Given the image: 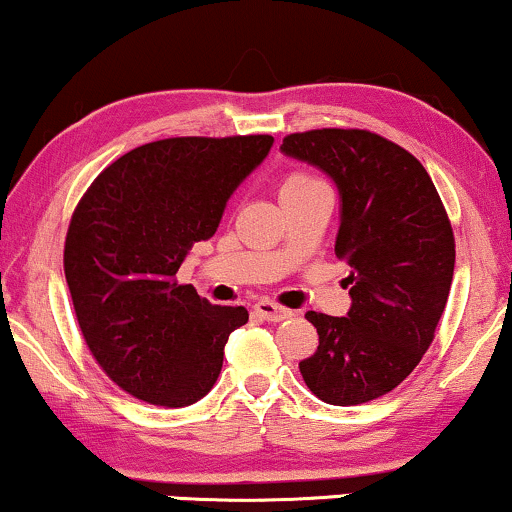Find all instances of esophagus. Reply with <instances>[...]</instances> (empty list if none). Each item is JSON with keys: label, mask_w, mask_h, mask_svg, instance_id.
<instances>
[{"label": "esophagus", "mask_w": 512, "mask_h": 512, "mask_svg": "<svg viewBox=\"0 0 512 512\" xmlns=\"http://www.w3.org/2000/svg\"><path fill=\"white\" fill-rule=\"evenodd\" d=\"M255 312L262 316V319L267 321H283V319H290L293 316V312L286 307H281V304L271 302V300H260L255 304Z\"/></svg>", "instance_id": "34e87169"}]
</instances>
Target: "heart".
Listing matches in <instances>:
<instances>
[{"mask_svg": "<svg viewBox=\"0 0 512 512\" xmlns=\"http://www.w3.org/2000/svg\"><path fill=\"white\" fill-rule=\"evenodd\" d=\"M316 186H323L321 179H316L314 174H309V172L295 170V172H288L286 179H283L281 196H297V193L316 189Z\"/></svg>", "mask_w": 512, "mask_h": 512, "instance_id": "heart-1", "label": "heart"}]
</instances>
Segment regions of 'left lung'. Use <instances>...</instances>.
<instances>
[{"mask_svg": "<svg viewBox=\"0 0 512 512\" xmlns=\"http://www.w3.org/2000/svg\"><path fill=\"white\" fill-rule=\"evenodd\" d=\"M281 151L335 179V255L352 267L347 316L304 314L319 347L300 373L326 404H366L406 380L435 340L454 278V229L420 160L380 134L309 129L288 134Z\"/></svg>", "mask_w": 512, "mask_h": 512, "instance_id": "left-lung-1", "label": "left lung"}]
</instances>
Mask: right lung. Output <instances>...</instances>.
<instances>
[{"label":"right lung","mask_w":512,"mask_h":512,"mask_svg":"<svg viewBox=\"0 0 512 512\" xmlns=\"http://www.w3.org/2000/svg\"><path fill=\"white\" fill-rule=\"evenodd\" d=\"M271 144L269 134L151 141L108 165L77 203L63 245L75 316L96 364L132 397L179 409L215 385L248 309L208 302L177 271Z\"/></svg>","instance_id":"add662e5"}]
</instances>
